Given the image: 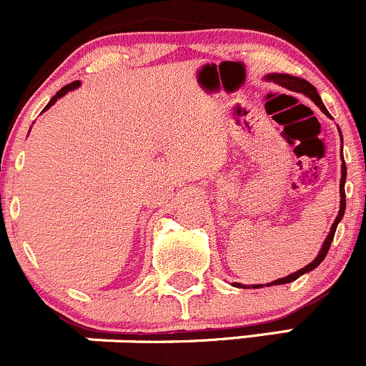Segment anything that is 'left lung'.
Wrapping results in <instances>:
<instances>
[{"label":"left lung","mask_w":366,"mask_h":366,"mask_svg":"<svg viewBox=\"0 0 366 366\" xmlns=\"http://www.w3.org/2000/svg\"><path fill=\"white\" fill-rule=\"evenodd\" d=\"M267 79H272V81L280 83V85L287 86V89L295 90V92L305 94V96L310 97V99L313 101V103L317 104V107L320 108V110L324 112L325 115H329L327 108H325V107H324V103H322V99H320V96H318L317 89H315V86L311 85L310 81H306V79H302V78H295V76H290V74H269V76H267ZM342 158H343V157H342ZM345 176H347V167H345V162H343V164H342V179H340V197H342V199H340V212H338V215H336L335 222H332L331 231H329L327 238H325L324 245H322V249H320V252H318L317 258H315L313 262L310 263V265L302 267L301 270H297V272L290 274V276H287V277H281V280H276V281H274V283H269V285H267V287H272V285H285V283H292V281H295V280H297V277H301L302 274L310 272V270H313L315 267L320 265L322 259H324V258H325V254H327L329 247H331V242H332V238H335V233H336V226H338V222H340V220H342L343 213H345ZM234 287H238V288H245V287H242L240 283H234ZM252 287H254V288H262L263 285H252Z\"/></svg>","instance_id":"1"}]
</instances>
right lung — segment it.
Returning <instances> with one entry per match:
<instances>
[{
  "instance_id": "obj_1",
  "label": "right lung",
  "mask_w": 366,
  "mask_h": 366,
  "mask_svg": "<svg viewBox=\"0 0 366 366\" xmlns=\"http://www.w3.org/2000/svg\"><path fill=\"white\" fill-rule=\"evenodd\" d=\"M78 85H79V81H72V83H69V85L61 86V89L59 90V92H56V94H55V96H53V97H51V101H49V103H48V107H46V108H44V110H48V108H49V107H51V104H53V103H55V101H56V99H59V97H61V96H64V94H67V92H69V90L76 89V86H78Z\"/></svg>"
}]
</instances>
